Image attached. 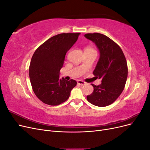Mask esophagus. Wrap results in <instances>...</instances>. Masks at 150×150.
<instances>
[{
  "mask_svg": "<svg viewBox=\"0 0 150 150\" xmlns=\"http://www.w3.org/2000/svg\"><path fill=\"white\" fill-rule=\"evenodd\" d=\"M77 83H78V84L81 85V86H83V85L86 84V83L84 82V81H81V80H78V81H77Z\"/></svg>",
  "mask_w": 150,
  "mask_h": 150,
  "instance_id": "obj_1",
  "label": "esophagus"
}]
</instances>
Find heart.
<instances>
[{"label": "heart", "instance_id": "1", "mask_svg": "<svg viewBox=\"0 0 150 150\" xmlns=\"http://www.w3.org/2000/svg\"><path fill=\"white\" fill-rule=\"evenodd\" d=\"M86 50H90V51H94L93 50V49H92V48H91V47H87V48H86V49H85V51Z\"/></svg>", "mask_w": 150, "mask_h": 150}]
</instances>
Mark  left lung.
I'll return each instance as SVG.
<instances>
[{
  "label": "left lung",
  "instance_id": "left-lung-1",
  "mask_svg": "<svg viewBox=\"0 0 150 150\" xmlns=\"http://www.w3.org/2000/svg\"><path fill=\"white\" fill-rule=\"evenodd\" d=\"M85 38L95 43L100 56L93 74L101 79V84H91L94 91L87 100L94 106H107L114 103L123 91L128 77L124 53L115 42L99 33L86 34Z\"/></svg>",
  "mask_w": 150,
  "mask_h": 150
}]
</instances>
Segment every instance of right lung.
I'll list each match as a JSON object with an SVG mask.
<instances>
[{
	"instance_id": "right-lung-1",
	"label": "right lung",
	"mask_w": 150,
	"mask_h": 150,
	"mask_svg": "<svg viewBox=\"0 0 150 150\" xmlns=\"http://www.w3.org/2000/svg\"><path fill=\"white\" fill-rule=\"evenodd\" d=\"M80 33L54 35L35 50L32 57L29 73L35 96L45 104L57 106L69 98L75 80L59 79L66 52L77 41Z\"/></svg>"
}]
</instances>
